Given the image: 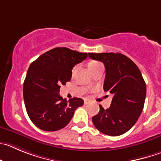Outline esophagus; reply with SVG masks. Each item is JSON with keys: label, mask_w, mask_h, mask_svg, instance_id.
Returning a JSON list of instances; mask_svg holds the SVG:
<instances>
[{"label": "esophagus", "mask_w": 161, "mask_h": 161, "mask_svg": "<svg viewBox=\"0 0 161 161\" xmlns=\"http://www.w3.org/2000/svg\"><path fill=\"white\" fill-rule=\"evenodd\" d=\"M84 102H85V104L86 105V104H88V103H89L90 100H89V99H84Z\"/></svg>", "instance_id": "34e87169"}]
</instances>
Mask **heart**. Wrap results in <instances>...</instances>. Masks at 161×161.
<instances>
[{
  "instance_id": "1",
  "label": "heart",
  "mask_w": 161,
  "mask_h": 161,
  "mask_svg": "<svg viewBox=\"0 0 161 161\" xmlns=\"http://www.w3.org/2000/svg\"><path fill=\"white\" fill-rule=\"evenodd\" d=\"M94 63H96V62H90L89 64H88V65H91V64H94Z\"/></svg>"
}]
</instances>
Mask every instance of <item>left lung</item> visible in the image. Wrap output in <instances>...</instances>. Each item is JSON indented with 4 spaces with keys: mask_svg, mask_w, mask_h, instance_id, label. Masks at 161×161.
Returning a JSON list of instances; mask_svg holds the SVG:
<instances>
[{
    "mask_svg": "<svg viewBox=\"0 0 161 161\" xmlns=\"http://www.w3.org/2000/svg\"><path fill=\"white\" fill-rule=\"evenodd\" d=\"M88 56L103 63V90L113 94L109 108L99 105V113L92 117L93 124L103 134L122 135L132 128L142 114L146 96L145 80L136 64L122 53H89Z\"/></svg>",
    "mask_w": 161,
    "mask_h": 161,
    "instance_id": "obj_1",
    "label": "left lung"
}]
</instances>
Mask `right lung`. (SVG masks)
<instances>
[{
  "label": "right lung",
  "instance_id": "1",
  "mask_svg": "<svg viewBox=\"0 0 161 161\" xmlns=\"http://www.w3.org/2000/svg\"><path fill=\"white\" fill-rule=\"evenodd\" d=\"M87 53L57 47L32 62L24 82V99L27 114L35 125L44 131L62 129L84 100L73 97L68 101L59 95L61 85L72 77L75 65L83 62Z\"/></svg>",
  "mask_w": 161,
  "mask_h": 161
}]
</instances>
